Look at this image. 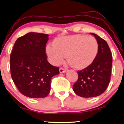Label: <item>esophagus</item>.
<instances>
[{
    "label": "esophagus",
    "instance_id": "obj_1",
    "mask_svg": "<svg viewBox=\"0 0 124 124\" xmlns=\"http://www.w3.org/2000/svg\"><path fill=\"white\" fill-rule=\"evenodd\" d=\"M66 72V70L65 69H64L63 68H62V67H61L60 69H59V73H65Z\"/></svg>",
    "mask_w": 124,
    "mask_h": 124
}]
</instances>
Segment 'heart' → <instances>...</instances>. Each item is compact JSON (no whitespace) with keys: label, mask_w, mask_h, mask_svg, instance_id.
<instances>
[{"label":"heart","mask_w":124,"mask_h":124,"mask_svg":"<svg viewBox=\"0 0 124 124\" xmlns=\"http://www.w3.org/2000/svg\"><path fill=\"white\" fill-rule=\"evenodd\" d=\"M98 50L95 38L78 34L57 38L53 41V46H47L46 52L53 65H59L66 55L67 61L72 67L82 70L93 63Z\"/></svg>","instance_id":"1"}]
</instances>
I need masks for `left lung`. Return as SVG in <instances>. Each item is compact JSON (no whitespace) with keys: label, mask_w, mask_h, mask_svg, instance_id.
I'll list each match as a JSON object with an SVG mask.
<instances>
[{"label":"left lung","mask_w":124,"mask_h":124,"mask_svg":"<svg viewBox=\"0 0 124 124\" xmlns=\"http://www.w3.org/2000/svg\"><path fill=\"white\" fill-rule=\"evenodd\" d=\"M98 45V53L93 63L78 71V79L73 89L77 95L85 98L95 97L105 91L110 80L112 56L107 42L94 33Z\"/></svg>","instance_id":"left-lung-1"}]
</instances>
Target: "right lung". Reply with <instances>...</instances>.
Returning a JSON list of instances; mask_svg holds the SVG:
<instances>
[{
	"label": "right lung",
	"mask_w": 124,
	"mask_h": 124,
	"mask_svg": "<svg viewBox=\"0 0 124 124\" xmlns=\"http://www.w3.org/2000/svg\"><path fill=\"white\" fill-rule=\"evenodd\" d=\"M48 36L29 32L16 40L11 54L12 80L20 93L29 98L46 97L50 92L51 78L59 74L58 67L47 60Z\"/></svg>",
	"instance_id": "add662e5"
}]
</instances>
